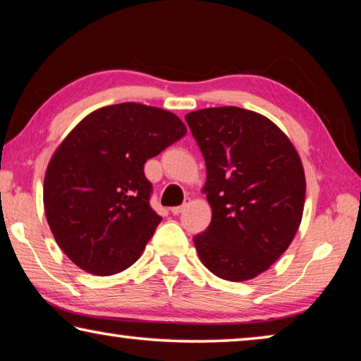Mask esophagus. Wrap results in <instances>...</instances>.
<instances>
[{"mask_svg":"<svg viewBox=\"0 0 361 361\" xmlns=\"http://www.w3.org/2000/svg\"><path fill=\"white\" fill-rule=\"evenodd\" d=\"M185 209H186V204H185V205H178V207H173V209H172V210H170V212H172V215H180V213H183V212H185Z\"/></svg>","mask_w":361,"mask_h":361,"instance_id":"obj_1","label":"esophagus"}]
</instances>
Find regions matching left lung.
Here are the masks:
<instances>
[{"instance_id": "obj_1", "label": "left lung", "mask_w": 361, "mask_h": 361, "mask_svg": "<svg viewBox=\"0 0 361 361\" xmlns=\"http://www.w3.org/2000/svg\"><path fill=\"white\" fill-rule=\"evenodd\" d=\"M207 167L212 223L194 235L202 264L243 282L267 271L301 224L305 178L295 146L264 116L237 106L186 114Z\"/></svg>"}]
</instances>
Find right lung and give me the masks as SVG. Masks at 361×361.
<instances>
[{
	"label": "right lung",
	"instance_id": "1",
	"mask_svg": "<svg viewBox=\"0 0 361 361\" xmlns=\"http://www.w3.org/2000/svg\"><path fill=\"white\" fill-rule=\"evenodd\" d=\"M185 135L173 113L133 102L97 109L68 133L46 170L44 210L78 267L111 276L140 258L162 221L145 162Z\"/></svg>",
	"mask_w": 361,
	"mask_h": 361
}]
</instances>
